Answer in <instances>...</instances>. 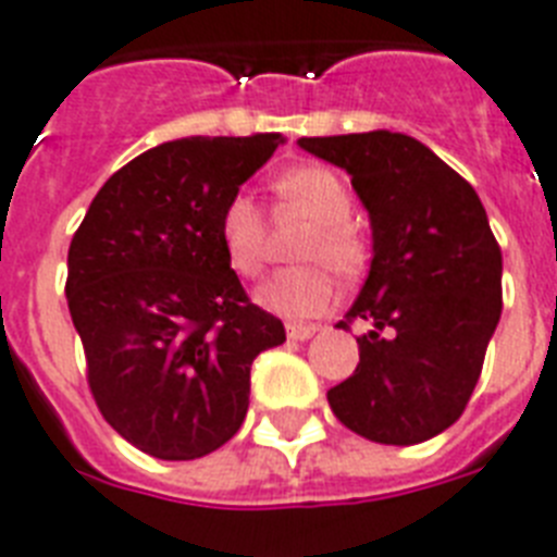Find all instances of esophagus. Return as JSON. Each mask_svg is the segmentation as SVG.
<instances>
[{
    "label": "esophagus",
    "mask_w": 557,
    "mask_h": 557,
    "mask_svg": "<svg viewBox=\"0 0 557 557\" xmlns=\"http://www.w3.org/2000/svg\"><path fill=\"white\" fill-rule=\"evenodd\" d=\"M315 331H319L315 324H299V322L287 324V336H290V339H296V342L310 339V336H313Z\"/></svg>",
    "instance_id": "34e87169"
}]
</instances>
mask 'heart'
<instances>
[{"label":"heart","instance_id":"b5f03b06","mask_svg":"<svg viewBox=\"0 0 557 557\" xmlns=\"http://www.w3.org/2000/svg\"><path fill=\"white\" fill-rule=\"evenodd\" d=\"M273 193L284 212L310 221L301 235L296 258L307 261L270 275L258 287V301L267 310L290 319L327 313L339 301V275H356L364 267L368 244L350 218V193L333 169L322 163L293 166L273 181ZM218 242L226 264L242 278H256L267 264V221L247 193H235L218 218Z\"/></svg>","mask_w":557,"mask_h":557}]
</instances>
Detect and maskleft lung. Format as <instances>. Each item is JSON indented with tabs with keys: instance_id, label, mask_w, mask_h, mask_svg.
Returning a JSON list of instances; mask_svg holds the SVG:
<instances>
[{
	"instance_id": "left-lung-1",
	"label": "left lung",
	"mask_w": 557,
	"mask_h": 557,
	"mask_svg": "<svg viewBox=\"0 0 557 557\" xmlns=\"http://www.w3.org/2000/svg\"><path fill=\"white\" fill-rule=\"evenodd\" d=\"M350 175L371 215L373 258L339 322L364 319L354 376L327 391L342 425L413 446L460 420L504 307V256L469 181L399 132L301 137Z\"/></svg>"
}]
</instances>
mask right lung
I'll return each mask as SVG.
<instances>
[{
    "mask_svg": "<svg viewBox=\"0 0 557 557\" xmlns=\"http://www.w3.org/2000/svg\"><path fill=\"white\" fill-rule=\"evenodd\" d=\"M282 135L181 137L102 184L69 247L71 322L111 429L158 460H195L242 429L250 364L284 342L218 242L224 203Z\"/></svg>",
    "mask_w": 557,
    "mask_h": 557,
    "instance_id": "1",
    "label": "right lung"
}]
</instances>
